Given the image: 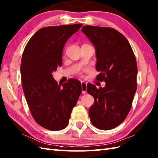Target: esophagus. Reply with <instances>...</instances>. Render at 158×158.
Wrapping results in <instances>:
<instances>
[{
    "instance_id": "esophagus-1",
    "label": "esophagus",
    "mask_w": 158,
    "mask_h": 158,
    "mask_svg": "<svg viewBox=\"0 0 158 158\" xmlns=\"http://www.w3.org/2000/svg\"><path fill=\"white\" fill-rule=\"evenodd\" d=\"M86 87H87L86 83L81 82V90H82V93L83 94L86 93Z\"/></svg>"
}]
</instances>
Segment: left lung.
I'll return each mask as SVG.
<instances>
[{"instance_id": "left-lung-1", "label": "left lung", "mask_w": 158, "mask_h": 158, "mask_svg": "<svg viewBox=\"0 0 158 158\" xmlns=\"http://www.w3.org/2000/svg\"><path fill=\"white\" fill-rule=\"evenodd\" d=\"M81 31L96 50V79L105 81L104 88L87 84L94 102L88 113L94 127L110 130L127 118L137 90L135 56L127 38L111 27L85 25Z\"/></svg>"}]
</instances>
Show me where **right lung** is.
Masks as SVG:
<instances>
[{
	"label": "right lung",
	"instance_id": "add662e5",
	"mask_svg": "<svg viewBox=\"0 0 158 158\" xmlns=\"http://www.w3.org/2000/svg\"><path fill=\"white\" fill-rule=\"evenodd\" d=\"M82 24L41 28L27 42L21 59L22 87L31 116L50 131L67 127L70 114L81 93L79 80L58 84L52 73L61 66L62 53L68 39Z\"/></svg>",
	"mask_w": 158,
	"mask_h": 158
}]
</instances>
